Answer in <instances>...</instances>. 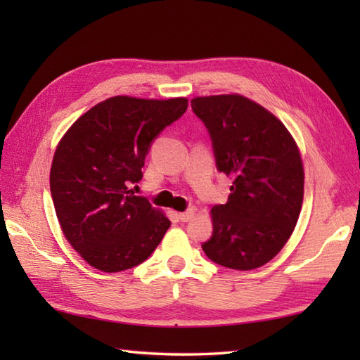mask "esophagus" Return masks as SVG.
I'll use <instances>...</instances> for the list:
<instances>
[{
  "label": "esophagus",
  "mask_w": 360,
  "mask_h": 360,
  "mask_svg": "<svg viewBox=\"0 0 360 360\" xmlns=\"http://www.w3.org/2000/svg\"><path fill=\"white\" fill-rule=\"evenodd\" d=\"M193 217H195V210L193 209L178 213V218L182 221V223H188V221L193 219Z\"/></svg>",
  "instance_id": "esophagus-1"
}]
</instances>
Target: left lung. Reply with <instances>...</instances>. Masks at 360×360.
<instances>
[{"label":"left lung","instance_id":"1","mask_svg":"<svg viewBox=\"0 0 360 360\" xmlns=\"http://www.w3.org/2000/svg\"><path fill=\"white\" fill-rule=\"evenodd\" d=\"M190 103L209 129L218 170L233 179L227 202L210 210L213 233L202 250L229 269H257L283 249L300 217V150L278 117L241 94Z\"/></svg>","mask_w":360,"mask_h":360}]
</instances>
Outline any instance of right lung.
I'll use <instances>...</instances> for the list:
<instances>
[{
  "label": "right lung",
  "instance_id": "right-lung-1",
  "mask_svg": "<svg viewBox=\"0 0 360 360\" xmlns=\"http://www.w3.org/2000/svg\"><path fill=\"white\" fill-rule=\"evenodd\" d=\"M186 97L114 96L68 128L51 165V195L68 243L102 272L145 262L170 219L131 186L142 179L151 141L187 111Z\"/></svg>",
  "mask_w": 360,
  "mask_h": 360
}]
</instances>
